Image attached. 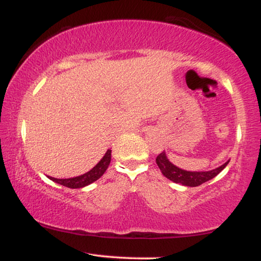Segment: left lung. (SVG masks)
I'll return each instance as SVG.
<instances>
[{
    "instance_id": "1",
    "label": "left lung",
    "mask_w": 261,
    "mask_h": 261,
    "mask_svg": "<svg viewBox=\"0 0 261 261\" xmlns=\"http://www.w3.org/2000/svg\"><path fill=\"white\" fill-rule=\"evenodd\" d=\"M155 163L156 165L159 166L162 173L167 178V179L172 180L174 183L183 184L185 187H198V185L205 183V181L213 179L214 177L217 176V174L228 165L229 160L215 170L203 171V172H196V171L191 172V171H185L179 169V167L173 165V164L167 159L165 152H162L160 154H158L155 159Z\"/></svg>"
}]
</instances>
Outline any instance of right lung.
<instances>
[{"label": "right lung", "mask_w": 261, "mask_h": 261, "mask_svg": "<svg viewBox=\"0 0 261 261\" xmlns=\"http://www.w3.org/2000/svg\"><path fill=\"white\" fill-rule=\"evenodd\" d=\"M110 159H112V149H108V151L106 152L105 156L99 160V163L97 164V165L92 167L89 172L82 174V176L73 177V178H66V179H59V178H53L49 176H48V178L51 180L56 181V183L64 185V187L70 188V189L84 188L89 184L94 183L95 180H97L99 177L103 176V173L106 172L107 169H108V166L110 164Z\"/></svg>", "instance_id": "1"}]
</instances>
